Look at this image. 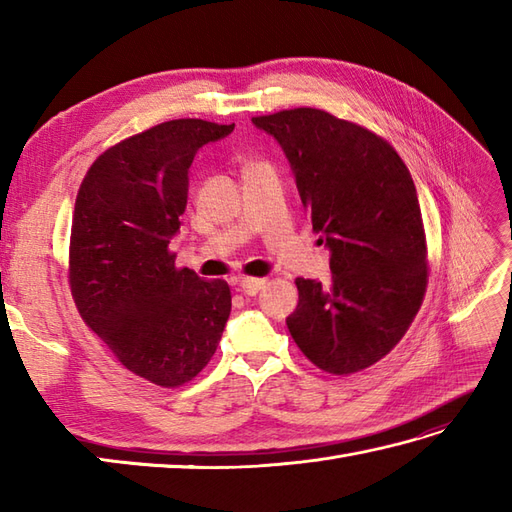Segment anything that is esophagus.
I'll return each mask as SVG.
<instances>
[{
    "instance_id": "obj_1",
    "label": "esophagus",
    "mask_w": 512,
    "mask_h": 512,
    "mask_svg": "<svg viewBox=\"0 0 512 512\" xmlns=\"http://www.w3.org/2000/svg\"><path fill=\"white\" fill-rule=\"evenodd\" d=\"M266 286V279H259V277H242L239 279V290L244 292V295L253 297L257 295L259 290H262Z\"/></svg>"
}]
</instances>
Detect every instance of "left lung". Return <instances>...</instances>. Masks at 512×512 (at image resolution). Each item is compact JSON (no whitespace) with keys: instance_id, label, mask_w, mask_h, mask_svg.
<instances>
[{"instance_id":"8db88e82","label":"left lung","mask_w":512,"mask_h":512,"mask_svg":"<svg viewBox=\"0 0 512 512\" xmlns=\"http://www.w3.org/2000/svg\"><path fill=\"white\" fill-rule=\"evenodd\" d=\"M284 149L314 233L330 248L328 284L299 277L292 339L319 369L347 376L405 336L427 290L416 184L385 138L314 107L255 116Z\"/></svg>"}]
</instances>
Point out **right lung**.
Here are the masks:
<instances>
[{
    "label": "right lung",
    "mask_w": 512,
    "mask_h": 512,
    "mask_svg": "<svg viewBox=\"0 0 512 512\" xmlns=\"http://www.w3.org/2000/svg\"><path fill=\"white\" fill-rule=\"evenodd\" d=\"M233 127L178 118L129 136L94 160L76 195V310L129 372L160 387L189 383L209 365L231 314L226 281L176 268L169 242L195 154Z\"/></svg>",
    "instance_id": "add662e5"
}]
</instances>
